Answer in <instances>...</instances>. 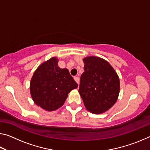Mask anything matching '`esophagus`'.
I'll use <instances>...</instances> for the list:
<instances>
[{
  "label": "esophagus",
  "instance_id": "esophagus-1",
  "mask_svg": "<svg viewBox=\"0 0 150 150\" xmlns=\"http://www.w3.org/2000/svg\"><path fill=\"white\" fill-rule=\"evenodd\" d=\"M74 79H75V81H76V82H77L78 84H79V77H74Z\"/></svg>",
  "mask_w": 150,
  "mask_h": 150
}]
</instances>
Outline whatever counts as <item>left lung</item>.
<instances>
[{
    "mask_svg": "<svg viewBox=\"0 0 150 150\" xmlns=\"http://www.w3.org/2000/svg\"><path fill=\"white\" fill-rule=\"evenodd\" d=\"M85 71L80 79L79 92L86 108L100 114L115 105L120 92V81L113 67L102 58L83 59Z\"/></svg>",
    "mask_w": 150,
    "mask_h": 150,
    "instance_id": "1",
    "label": "left lung"
}]
</instances>
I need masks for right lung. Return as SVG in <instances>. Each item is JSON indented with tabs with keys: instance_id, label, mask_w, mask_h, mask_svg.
Here are the masks:
<instances>
[{
	"instance_id": "obj_1",
	"label": "right lung",
	"mask_w": 150,
	"mask_h": 150,
	"mask_svg": "<svg viewBox=\"0 0 150 150\" xmlns=\"http://www.w3.org/2000/svg\"><path fill=\"white\" fill-rule=\"evenodd\" d=\"M56 57L51 58L35 70L30 82V93L35 105L45 110L61 107L77 83L67 69L57 66Z\"/></svg>"
}]
</instances>
